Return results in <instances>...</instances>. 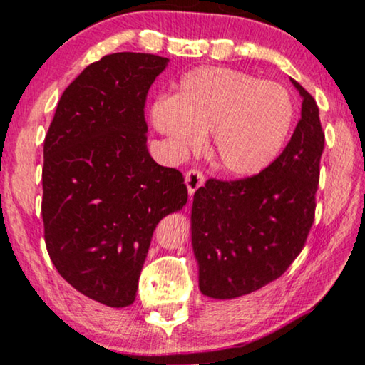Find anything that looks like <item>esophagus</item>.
I'll return each instance as SVG.
<instances>
[{
  "label": "esophagus",
  "mask_w": 365,
  "mask_h": 365,
  "mask_svg": "<svg viewBox=\"0 0 365 365\" xmlns=\"http://www.w3.org/2000/svg\"><path fill=\"white\" fill-rule=\"evenodd\" d=\"M204 184V173L201 169L194 168V169H189L186 173V186H187V191H189V196H192L194 192L197 191L199 187H201Z\"/></svg>",
  "instance_id": "1"
}]
</instances>
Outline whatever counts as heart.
<instances>
[{
  "instance_id": "obj_1",
  "label": "heart",
  "mask_w": 365,
  "mask_h": 365,
  "mask_svg": "<svg viewBox=\"0 0 365 365\" xmlns=\"http://www.w3.org/2000/svg\"><path fill=\"white\" fill-rule=\"evenodd\" d=\"M151 121L178 153L212 133V156L232 176H254L281 154L294 123V103L281 84L229 68L187 73L174 98H159Z\"/></svg>"
}]
</instances>
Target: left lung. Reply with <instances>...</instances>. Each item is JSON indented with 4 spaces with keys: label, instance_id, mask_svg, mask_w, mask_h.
<instances>
[{
    "label": "left lung",
    "instance_id": "8db88e82",
    "mask_svg": "<svg viewBox=\"0 0 365 365\" xmlns=\"http://www.w3.org/2000/svg\"><path fill=\"white\" fill-rule=\"evenodd\" d=\"M291 81L302 96L301 119L276 161L249 178L207 179L194 192L192 249L204 296L257 291L281 277L307 241L326 138L316 99Z\"/></svg>",
    "mask_w": 365,
    "mask_h": 365
}]
</instances>
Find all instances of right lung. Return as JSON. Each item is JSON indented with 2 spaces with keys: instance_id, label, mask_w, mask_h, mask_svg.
I'll return each instance as SVG.
<instances>
[{
  "instance_id": "add662e5",
  "label": "right lung",
  "mask_w": 365,
  "mask_h": 365,
  "mask_svg": "<svg viewBox=\"0 0 365 365\" xmlns=\"http://www.w3.org/2000/svg\"><path fill=\"white\" fill-rule=\"evenodd\" d=\"M168 58L114 53L64 89L43 149L44 241L64 281L109 307L131 306L153 232L182 209L178 169L148 151V91Z\"/></svg>"
}]
</instances>
